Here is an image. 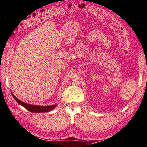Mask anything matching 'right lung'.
<instances>
[{"label":"right lung","instance_id":"add662e5","mask_svg":"<svg viewBox=\"0 0 147 147\" xmlns=\"http://www.w3.org/2000/svg\"><path fill=\"white\" fill-rule=\"evenodd\" d=\"M11 94L13 96V98L15 99V100L19 104L24 107L26 109L29 111L30 112H32V113L48 112V111H52V109H54V108L56 107V105H53V106H34V105H30L29 104L25 103V102L20 100L15 97L12 93Z\"/></svg>","mask_w":147,"mask_h":147}]
</instances>
